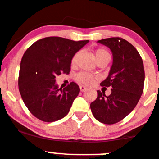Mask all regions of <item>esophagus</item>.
I'll list each match as a JSON object with an SVG mask.
<instances>
[{"mask_svg":"<svg viewBox=\"0 0 159 159\" xmlns=\"http://www.w3.org/2000/svg\"><path fill=\"white\" fill-rule=\"evenodd\" d=\"M80 89H81V92H84V91L87 90V88L85 86H84V85H81V86H80Z\"/></svg>","mask_w":159,"mask_h":159,"instance_id":"1","label":"esophagus"}]
</instances>
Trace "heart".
Masks as SVG:
<instances>
[{
  "instance_id": "heart-1",
  "label": "heart",
  "mask_w": 159,
  "mask_h": 159,
  "mask_svg": "<svg viewBox=\"0 0 159 159\" xmlns=\"http://www.w3.org/2000/svg\"><path fill=\"white\" fill-rule=\"evenodd\" d=\"M95 55L96 58L98 61L101 58H104V57H110L109 53L108 52V51H106L104 48H99V49L96 50L95 51ZM77 57L78 55H75L72 58V64L76 63L77 61ZM96 79V77L94 76L93 74H89V73H85V72H81L80 74H78L77 76V80H78L79 82L82 83V84H85L86 85H92L93 83L94 82Z\"/></svg>"
}]
</instances>
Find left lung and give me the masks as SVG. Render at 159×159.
<instances>
[{
    "label": "left lung",
    "instance_id": "left-lung-1",
    "mask_svg": "<svg viewBox=\"0 0 159 159\" xmlns=\"http://www.w3.org/2000/svg\"><path fill=\"white\" fill-rule=\"evenodd\" d=\"M97 43L108 47L112 54L108 77L101 83V86L112 89L109 96L97 90L90 108L99 122L113 124L127 116L139 101L145 80L143 62L135 47L124 39L113 37Z\"/></svg>",
    "mask_w": 159,
    "mask_h": 159
}]
</instances>
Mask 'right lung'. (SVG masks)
I'll return each mask as SVG.
<instances>
[{"label":"right lung","instance_id":"right-lung-1","mask_svg":"<svg viewBox=\"0 0 159 159\" xmlns=\"http://www.w3.org/2000/svg\"><path fill=\"white\" fill-rule=\"evenodd\" d=\"M88 43L46 37L25 51L20 66L19 90L26 107L39 120L54 122L68 114L80 88L70 82L62 89L55 78L69 74L73 57Z\"/></svg>","mask_w":159,"mask_h":159}]
</instances>
